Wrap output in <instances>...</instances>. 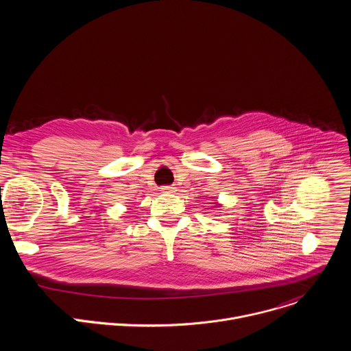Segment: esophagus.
<instances>
[{"instance_id": "obj_1", "label": "esophagus", "mask_w": 351, "mask_h": 351, "mask_svg": "<svg viewBox=\"0 0 351 351\" xmlns=\"http://www.w3.org/2000/svg\"><path fill=\"white\" fill-rule=\"evenodd\" d=\"M161 191H162V193H173V191H175V187H172V186H162V187H161Z\"/></svg>"}]
</instances>
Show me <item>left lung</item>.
I'll list each match as a JSON object with an SVG mask.
<instances>
[{
	"label": "left lung",
	"mask_w": 351,
	"mask_h": 351,
	"mask_svg": "<svg viewBox=\"0 0 351 351\" xmlns=\"http://www.w3.org/2000/svg\"><path fill=\"white\" fill-rule=\"evenodd\" d=\"M217 206H219V204H218V203H217Z\"/></svg>",
	"instance_id": "8db88e82"
}]
</instances>
